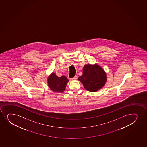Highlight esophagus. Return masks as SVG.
<instances>
[{
    "mask_svg": "<svg viewBox=\"0 0 147 147\" xmlns=\"http://www.w3.org/2000/svg\"><path fill=\"white\" fill-rule=\"evenodd\" d=\"M78 78V76H74V78H72L71 80H76Z\"/></svg>",
    "mask_w": 147,
    "mask_h": 147,
    "instance_id": "obj_1",
    "label": "esophagus"
}]
</instances>
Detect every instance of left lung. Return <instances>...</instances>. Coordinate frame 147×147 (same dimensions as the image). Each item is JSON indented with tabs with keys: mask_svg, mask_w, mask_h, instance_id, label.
<instances>
[{
	"mask_svg": "<svg viewBox=\"0 0 147 147\" xmlns=\"http://www.w3.org/2000/svg\"><path fill=\"white\" fill-rule=\"evenodd\" d=\"M78 80L83 84L85 89L96 92L101 89L107 81L106 74L98 65H86L83 69V74Z\"/></svg>",
	"mask_w": 147,
	"mask_h": 147,
	"instance_id": "1",
	"label": "left lung"
}]
</instances>
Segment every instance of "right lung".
Instances as JSON below:
<instances>
[{
	"mask_svg": "<svg viewBox=\"0 0 147 147\" xmlns=\"http://www.w3.org/2000/svg\"><path fill=\"white\" fill-rule=\"evenodd\" d=\"M69 80L66 76L58 77L55 74H52L48 78L47 82L49 87L53 91L62 93L66 89Z\"/></svg>",
	"mask_w": 147,
	"mask_h": 147,
	"instance_id": "right-lung-1",
	"label": "right lung"
}]
</instances>
